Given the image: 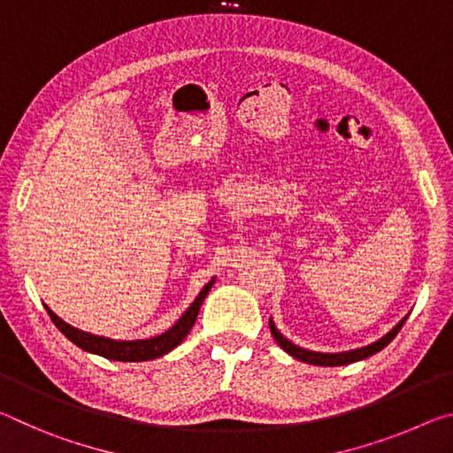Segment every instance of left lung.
<instances>
[{"instance_id": "obj_1", "label": "left lung", "mask_w": 453, "mask_h": 453, "mask_svg": "<svg viewBox=\"0 0 453 453\" xmlns=\"http://www.w3.org/2000/svg\"><path fill=\"white\" fill-rule=\"evenodd\" d=\"M407 313L402 321H399L394 329L389 333H385L381 339L373 341V343H369L365 347H359V349H351V351H341V353H321V351H309V349H303V347L295 345L293 341H288L287 337L280 335V331L275 327V323H273V319H269V327H271V335L275 337L277 343L280 345V349H285L291 357L299 359L303 363H309V365H321V367H337V365H349V363L355 361H361V359H367L375 355L377 351H381L383 347H388L391 341L395 339V335L399 333V329L403 327V323L407 321Z\"/></svg>"}]
</instances>
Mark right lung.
I'll return each instance as SVG.
<instances>
[{
    "label": "right lung",
    "instance_id": "right-lung-1",
    "mask_svg": "<svg viewBox=\"0 0 453 453\" xmlns=\"http://www.w3.org/2000/svg\"><path fill=\"white\" fill-rule=\"evenodd\" d=\"M214 280H217V279L212 277L209 283L203 287V291L198 293L196 299L192 301V305L187 311H184L182 317L178 319L173 327L162 333V335L150 337V339L116 341V339H110V337L92 335V333L80 331L76 327H72V325H68L65 321H62V319H59L48 305H43V307H46L48 315H50L51 321H54L56 327L62 331L73 345H78L80 349H84L88 353H96V355H100V357H106V359H112V361H148V359L162 357V355H166L168 351H173L176 345L182 343V339L188 335L192 325H195L200 305H203L206 295H209L211 287L214 285Z\"/></svg>",
    "mask_w": 453,
    "mask_h": 453
}]
</instances>
